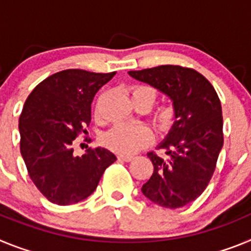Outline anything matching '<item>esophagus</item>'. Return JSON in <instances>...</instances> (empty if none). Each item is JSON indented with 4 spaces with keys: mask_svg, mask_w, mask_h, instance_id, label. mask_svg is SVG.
Segmentation results:
<instances>
[{
    "mask_svg": "<svg viewBox=\"0 0 251 251\" xmlns=\"http://www.w3.org/2000/svg\"><path fill=\"white\" fill-rule=\"evenodd\" d=\"M119 161H124V162H130L133 159L132 156H124V154H119L118 156Z\"/></svg>",
    "mask_w": 251,
    "mask_h": 251,
    "instance_id": "esophagus-1",
    "label": "esophagus"
}]
</instances>
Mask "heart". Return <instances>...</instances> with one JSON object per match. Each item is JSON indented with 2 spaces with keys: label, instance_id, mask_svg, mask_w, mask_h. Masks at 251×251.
I'll list each match as a JSON object with an SVG mask.
<instances>
[{
  "label": "heart",
  "instance_id": "1",
  "mask_svg": "<svg viewBox=\"0 0 251 251\" xmlns=\"http://www.w3.org/2000/svg\"><path fill=\"white\" fill-rule=\"evenodd\" d=\"M133 101L142 99L151 108L157 98L156 89L152 86L137 85L132 88ZM176 113L171 105H162L153 114V122L161 130L170 129L174 124ZM153 139V133L145 124L118 123L110 128L103 136V143L121 154H133L142 148L151 145Z\"/></svg>",
  "mask_w": 251,
  "mask_h": 251
}]
</instances>
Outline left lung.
Wrapping results in <instances>:
<instances>
[{
	"mask_svg": "<svg viewBox=\"0 0 251 251\" xmlns=\"http://www.w3.org/2000/svg\"><path fill=\"white\" fill-rule=\"evenodd\" d=\"M174 101L175 123L156 152L147 153L153 174L142 192L167 208L192 202L207 187L224 145L223 110L211 83L199 72L178 65H161L128 72Z\"/></svg>",
	"mask_w": 251,
	"mask_h": 251,
	"instance_id": "obj_1",
	"label": "left lung"
}]
</instances>
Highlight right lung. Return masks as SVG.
<instances>
[{
	"label": "right lung",
	"instance_id": "obj_1",
	"mask_svg": "<svg viewBox=\"0 0 251 251\" xmlns=\"http://www.w3.org/2000/svg\"><path fill=\"white\" fill-rule=\"evenodd\" d=\"M115 72L68 69L46 77L25 101L19 121L20 151L28 176L50 202H80L117 157L106 148L74 156L73 143L92 121V101Z\"/></svg>",
	"mask_w": 251,
	"mask_h": 251
}]
</instances>
